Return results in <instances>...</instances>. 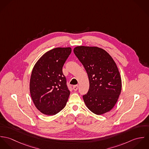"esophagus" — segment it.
I'll list each match as a JSON object with an SVG mask.
<instances>
[{
	"label": "esophagus",
	"instance_id": "esophagus-1",
	"mask_svg": "<svg viewBox=\"0 0 149 149\" xmlns=\"http://www.w3.org/2000/svg\"><path fill=\"white\" fill-rule=\"evenodd\" d=\"M78 88H79V85H74V86H73V88L74 91H75L78 89Z\"/></svg>",
	"mask_w": 149,
	"mask_h": 149
}]
</instances>
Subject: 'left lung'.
<instances>
[{"label": "left lung", "instance_id": "8db88e82", "mask_svg": "<svg viewBox=\"0 0 149 149\" xmlns=\"http://www.w3.org/2000/svg\"><path fill=\"white\" fill-rule=\"evenodd\" d=\"M74 53L88 74L89 88L83 97L88 109L96 115L109 111L116 103L122 89V80L116 64L104 49L79 46Z\"/></svg>", "mask_w": 149, "mask_h": 149}]
</instances>
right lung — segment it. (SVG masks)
Masks as SVG:
<instances>
[{
  "label": "right lung",
  "mask_w": 149,
  "mask_h": 149,
  "mask_svg": "<svg viewBox=\"0 0 149 149\" xmlns=\"http://www.w3.org/2000/svg\"><path fill=\"white\" fill-rule=\"evenodd\" d=\"M70 47H57L45 53L35 64L30 80V92L36 108L43 114L54 115L66 104L70 91L63 67Z\"/></svg>",
  "instance_id": "1"
}]
</instances>
